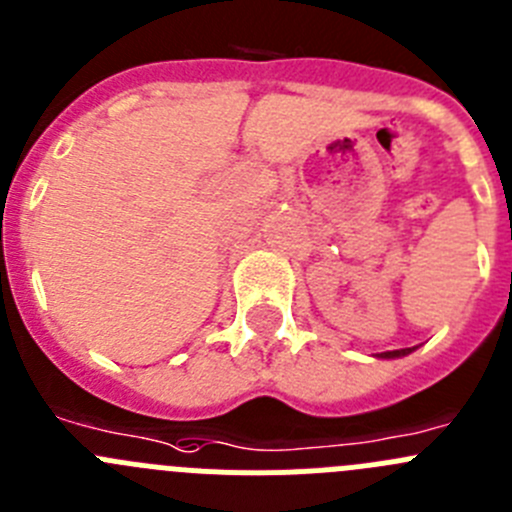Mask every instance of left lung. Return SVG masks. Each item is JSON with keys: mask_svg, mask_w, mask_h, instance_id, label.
I'll list each match as a JSON object with an SVG mask.
<instances>
[{"mask_svg": "<svg viewBox=\"0 0 512 512\" xmlns=\"http://www.w3.org/2000/svg\"><path fill=\"white\" fill-rule=\"evenodd\" d=\"M411 348L406 350H388V353H381V358H401V355H409Z\"/></svg>", "mask_w": 512, "mask_h": 512, "instance_id": "8db88e82", "label": "left lung"}]
</instances>
